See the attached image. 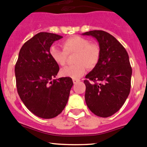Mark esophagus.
Here are the masks:
<instances>
[{
    "instance_id": "esophagus-1",
    "label": "esophagus",
    "mask_w": 147,
    "mask_h": 147,
    "mask_svg": "<svg viewBox=\"0 0 147 147\" xmlns=\"http://www.w3.org/2000/svg\"><path fill=\"white\" fill-rule=\"evenodd\" d=\"M72 81H73V83H74V84H77V83L80 82V80H78V79H73V80H72Z\"/></svg>"
}]
</instances>
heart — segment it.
I'll use <instances>...</instances> for the list:
<instances>
[{
	"instance_id": "obj_1",
	"label": "heart",
	"mask_w": 147,
	"mask_h": 147,
	"mask_svg": "<svg viewBox=\"0 0 147 147\" xmlns=\"http://www.w3.org/2000/svg\"><path fill=\"white\" fill-rule=\"evenodd\" d=\"M63 50L56 45L50 48V55L57 65L63 66L67 62V55L75 54L74 65L67 67L60 72L62 76L78 79L84 74L86 67L92 69L98 63L100 57V48L95 43H90L87 38L73 36L63 42Z\"/></svg>"
}]
</instances>
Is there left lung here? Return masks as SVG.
I'll return each mask as SVG.
<instances>
[{"mask_svg":"<svg viewBox=\"0 0 147 147\" xmlns=\"http://www.w3.org/2000/svg\"><path fill=\"white\" fill-rule=\"evenodd\" d=\"M99 42L100 57L97 65L85 76V102L92 113L108 117L116 113L128 97L132 74L128 53L108 32L91 30L82 34Z\"/></svg>","mask_w":147,"mask_h":147,"instance_id":"1","label":"left lung"}]
</instances>
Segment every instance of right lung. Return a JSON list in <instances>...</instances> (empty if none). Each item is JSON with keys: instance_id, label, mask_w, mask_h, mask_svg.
<instances>
[{"instance_id": "right-lung-1", "label": "right lung", "mask_w": 147, "mask_h": 147, "mask_svg": "<svg viewBox=\"0 0 147 147\" xmlns=\"http://www.w3.org/2000/svg\"><path fill=\"white\" fill-rule=\"evenodd\" d=\"M62 38L50 32L36 34L22 46L15 67L20 99L32 113L43 119L61 113L73 85L70 78L53 79L60 68L50 56V48Z\"/></svg>"}]
</instances>
